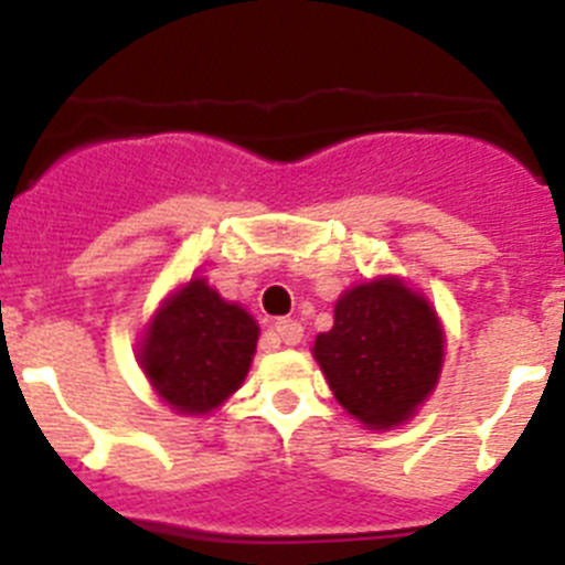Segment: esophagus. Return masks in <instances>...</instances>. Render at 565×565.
Instances as JSON below:
<instances>
[{"label": "esophagus", "mask_w": 565, "mask_h": 565, "mask_svg": "<svg viewBox=\"0 0 565 565\" xmlns=\"http://www.w3.org/2000/svg\"><path fill=\"white\" fill-rule=\"evenodd\" d=\"M274 333H277L279 342L286 344L302 342V326H299L297 319H277V322H274Z\"/></svg>", "instance_id": "obj_1"}]
</instances>
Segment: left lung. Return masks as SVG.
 <instances>
[{"instance_id": "obj_1", "label": "left lung", "mask_w": 565, "mask_h": 565, "mask_svg": "<svg viewBox=\"0 0 565 565\" xmlns=\"http://www.w3.org/2000/svg\"><path fill=\"white\" fill-rule=\"evenodd\" d=\"M444 342L430 299L384 274L339 294L333 328L313 339L311 353L344 411L367 430L387 433L433 396Z\"/></svg>"}]
</instances>
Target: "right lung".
Here are the masks:
<instances>
[{
  "label": "right lung",
  "instance_id": "1",
  "mask_svg": "<svg viewBox=\"0 0 565 565\" xmlns=\"http://www.w3.org/2000/svg\"><path fill=\"white\" fill-rule=\"evenodd\" d=\"M257 319L192 277L161 299L138 342L154 396L181 416H209L243 387L257 353Z\"/></svg>",
  "mask_w": 565,
  "mask_h": 565
}]
</instances>
